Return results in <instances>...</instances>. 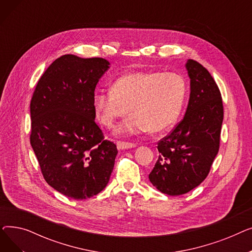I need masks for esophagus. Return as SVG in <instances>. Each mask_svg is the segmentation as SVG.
Segmentation results:
<instances>
[{
    "instance_id": "1",
    "label": "esophagus",
    "mask_w": 252,
    "mask_h": 252,
    "mask_svg": "<svg viewBox=\"0 0 252 252\" xmlns=\"http://www.w3.org/2000/svg\"><path fill=\"white\" fill-rule=\"evenodd\" d=\"M118 150H126V149H131L136 147V144L133 143H127V142H117L116 144Z\"/></svg>"
}]
</instances>
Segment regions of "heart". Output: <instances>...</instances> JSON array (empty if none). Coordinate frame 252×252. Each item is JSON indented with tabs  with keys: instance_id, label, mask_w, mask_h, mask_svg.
Returning <instances> with one entry per match:
<instances>
[{
	"instance_id": "b5f03b06",
	"label": "heart",
	"mask_w": 252,
	"mask_h": 252,
	"mask_svg": "<svg viewBox=\"0 0 252 252\" xmlns=\"http://www.w3.org/2000/svg\"><path fill=\"white\" fill-rule=\"evenodd\" d=\"M186 97V85L177 73L133 71L117 77L111 91H97L93 107L98 121L112 127L117 119L131 116L117 134L162 133L175 125Z\"/></svg>"
}]
</instances>
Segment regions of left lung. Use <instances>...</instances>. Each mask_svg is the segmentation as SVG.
<instances>
[{"instance_id": "1", "label": "left lung", "mask_w": 252, "mask_h": 252, "mask_svg": "<svg viewBox=\"0 0 252 252\" xmlns=\"http://www.w3.org/2000/svg\"><path fill=\"white\" fill-rule=\"evenodd\" d=\"M190 98L186 113L171 133L158 142L159 156L149 175L161 193L178 196L196 188L207 177L219 152L223 107L215 79L189 59Z\"/></svg>"}]
</instances>
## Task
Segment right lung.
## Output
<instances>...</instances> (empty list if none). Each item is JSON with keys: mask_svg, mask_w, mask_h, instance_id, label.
<instances>
[{"mask_svg": "<svg viewBox=\"0 0 252 252\" xmlns=\"http://www.w3.org/2000/svg\"><path fill=\"white\" fill-rule=\"evenodd\" d=\"M103 58L63 55L39 78L31 102V144L46 182L59 193L83 200L109 182L116 145L95 123L93 97L110 67Z\"/></svg>", "mask_w": 252, "mask_h": 252, "instance_id": "add662e5", "label": "right lung"}]
</instances>
